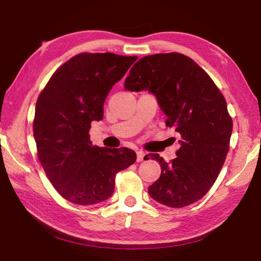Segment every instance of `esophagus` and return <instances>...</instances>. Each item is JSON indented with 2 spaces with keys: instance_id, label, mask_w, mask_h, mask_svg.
<instances>
[{
  "instance_id": "34e87169",
  "label": "esophagus",
  "mask_w": 261,
  "mask_h": 261,
  "mask_svg": "<svg viewBox=\"0 0 261 261\" xmlns=\"http://www.w3.org/2000/svg\"><path fill=\"white\" fill-rule=\"evenodd\" d=\"M145 155H146V153L143 152V151H138V152H137V161H138V162L143 161Z\"/></svg>"
}]
</instances>
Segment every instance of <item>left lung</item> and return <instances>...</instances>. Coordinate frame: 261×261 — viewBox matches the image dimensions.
<instances>
[{
	"label": "left lung",
	"instance_id": "8db88e82",
	"mask_svg": "<svg viewBox=\"0 0 261 261\" xmlns=\"http://www.w3.org/2000/svg\"><path fill=\"white\" fill-rule=\"evenodd\" d=\"M124 88L155 96L167 116L166 125L180 135L177 158L170 163L149 154L161 166L160 177L148 188L149 196L174 208L201 199L218 178L229 151L232 121L222 93L196 62L178 53L140 59Z\"/></svg>",
	"mask_w": 261,
	"mask_h": 261
}]
</instances>
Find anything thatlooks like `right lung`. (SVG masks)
<instances>
[{"label":"right lung","mask_w":261,"mask_h":261,"mask_svg":"<svg viewBox=\"0 0 261 261\" xmlns=\"http://www.w3.org/2000/svg\"><path fill=\"white\" fill-rule=\"evenodd\" d=\"M137 56L79 54L60 67L35 106L33 135L48 178L64 199L94 205L112 197L115 176L136 161L130 148L93 146L92 121L103 118L108 93Z\"/></svg>","instance_id":"obj_1"}]
</instances>
